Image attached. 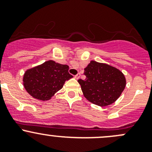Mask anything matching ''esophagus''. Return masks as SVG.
I'll return each instance as SVG.
<instances>
[{
	"label": "esophagus",
	"mask_w": 152,
	"mask_h": 152,
	"mask_svg": "<svg viewBox=\"0 0 152 152\" xmlns=\"http://www.w3.org/2000/svg\"><path fill=\"white\" fill-rule=\"evenodd\" d=\"M80 77V73H78V74H77L75 76V79H79Z\"/></svg>",
	"instance_id": "34e87169"
}]
</instances>
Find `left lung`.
<instances>
[{
  "label": "left lung",
  "mask_w": 152,
  "mask_h": 152,
  "mask_svg": "<svg viewBox=\"0 0 152 152\" xmlns=\"http://www.w3.org/2000/svg\"><path fill=\"white\" fill-rule=\"evenodd\" d=\"M85 80H78L83 95L88 101L106 106L116 101L126 87L124 75L118 69L91 61L84 69Z\"/></svg>",
  "instance_id": "obj_1"
}]
</instances>
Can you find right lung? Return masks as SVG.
I'll use <instances>...</instances> for the list:
<instances>
[{"label":"right lung","instance_id":"1","mask_svg":"<svg viewBox=\"0 0 152 152\" xmlns=\"http://www.w3.org/2000/svg\"><path fill=\"white\" fill-rule=\"evenodd\" d=\"M72 77L68 66L49 61L26 71L23 81L24 88L31 97L47 100Z\"/></svg>","mask_w":152,"mask_h":152}]
</instances>
